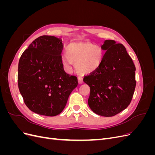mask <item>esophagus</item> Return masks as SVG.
<instances>
[{"instance_id": "obj_1", "label": "esophagus", "mask_w": 155, "mask_h": 155, "mask_svg": "<svg viewBox=\"0 0 155 155\" xmlns=\"http://www.w3.org/2000/svg\"><path fill=\"white\" fill-rule=\"evenodd\" d=\"M78 83L79 84H82L83 83V78L82 77H78Z\"/></svg>"}]
</instances>
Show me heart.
Returning <instances> with one entry per match:
<instances>
[{
  "label": "heart",
  "instance_id": "heart-1",
  "mask_svg": "<svg viewBox=\"0 0 155 155\" xmlns=\"http://www.w3.org/2000/svg\"><path fill=\"white\" fill-rule=\"evenodd\" d=\"M104 54V50L98 45L72 43L66 47V55L62 57V63L68 69L71 68L73 63L79 73L90 74L100 67Z\"/></svg>",
  "mask_w": 155,
  "mask_h": 155
}]
</instances>
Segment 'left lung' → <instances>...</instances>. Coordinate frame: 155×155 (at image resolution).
I'll list each match as a JSON object with an SVG mask.
<instances>
[{
    "instance_id": "1",
    "label": "left lung",
    "mask_w": 155,
    "mask_h": 155,
    "mask_svg": "<svg viewBox=\"0 0 155 155\" xmlns=\"http://www.w3.org/2000/svg\"><path fill=\"white\" fill-rule=\"evenodd\" d=\"M106 50L100 67L84 77L91 89L88 104L94 113L115 116L125 109L132 100L136 87V68L125 46L113 40L101 46Z\"/></svg>"
}]
</instances>
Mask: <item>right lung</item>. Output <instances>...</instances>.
Instances as JSON below:
<instances>
[{
	"mask_svg": "<svg viewBox=\"0 0 155 155\" xmlns=\"http://www.w3.org/2000/svg\"><path fill=\"white\" fill-rule=\"evenodd\" d=\"M62 40L43 35L24 51L18 62V86L25 104L35 113L58 115L66 106L78 78L64 72Z\"/></svg>",
	"mask_w": 155,
	"mask_h": 155,
	"instance_id": "obj_1",
	"label": "right lung"
}]
</instances>
